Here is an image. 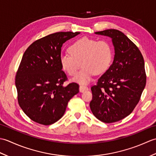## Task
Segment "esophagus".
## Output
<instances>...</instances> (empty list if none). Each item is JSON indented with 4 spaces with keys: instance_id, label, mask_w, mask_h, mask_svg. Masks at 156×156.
<instances>
[{
    "instance_id": "1",
    "label": "esophagus",
    "mask_w": 156,
    "mask_h": 156,
    "mask_svg": "<svg viewBox=\"0 0 156 156\" xmlns=\"http://www.w3.org/2000/svg\"><path fill=\"white\" fill-rule=\"evenodd\" d=\"M80 88V92H83L86 90H88V87H87V86H85V85H80V88Z\"/></svg>"
}]
</instances>
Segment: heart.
Returning <instances> with one entry per match:
<instances>
[{"label": "heart", "instance_id": "obj_1", "mask_svg": "<svg viewBox=\"0 0 156 156\" xmlns=\"http://www.w3.org/2000/svg\"><path fill=\"white\" fill-rule=\"evenodd\" d=\"M69 54L62 55L59 62L62 69L69 76H76L74 80L87 84L95 74H102L110 67L112 53L108 42L104 40L82 37L76 40L68 48Z\"/></svg>", "mask_w": 156, "mask_h": 156}]
</instances>
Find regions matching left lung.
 <instances>
[{"instance_id":"1","label":"left lung","mask_w":156,"mask_h":156,"mask_svg":"<svg viewBox=\"0 0 156 156\" xmlns=\"http://www.w3.org/2000/svg\"><path fill=\"white\" fill-rule=\"evenodd\" d=\"M112 38L115 57L111 66L91 87L90 107L98 120L117 122L130 115L146 84L144 59L140 49L123 33L107 29L95 33Z\"/></svg>"}]
</instances>
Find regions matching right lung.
Listing matches in <instances>:
<instances>
[{"label": "right lung", "mask_w": 156, "mask_h": 156, "mask_svg": "<svg viewBox=\"0 0 156 156\" xmlns=\"http://www.w3.org/2000/svg\"><path fill=\"white\" fill-rule=\"evenodd\" d=\"M80 32H58L37 39L23 55L15 76L17 99L23 112L37 123L49 125L64 115L69 101L79 92L68 80L59 62L63 44Z\"/></svg>", "instance_id": "obj_1"}]
</instances>
